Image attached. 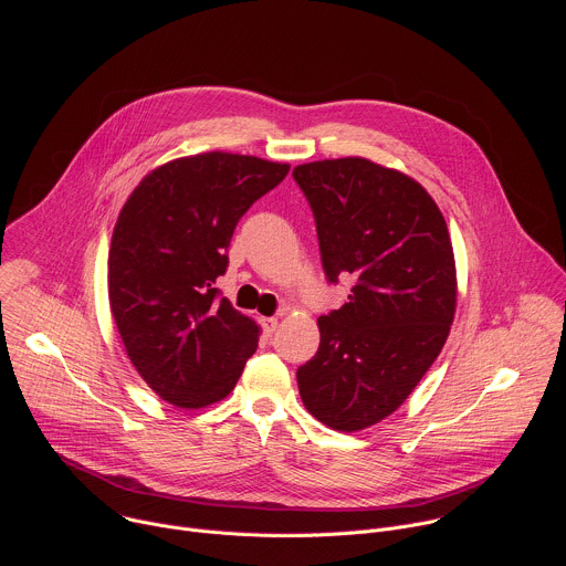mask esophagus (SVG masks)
<instances>
[{"label":"esophagus","instance_id":"esophagus-1","mask_svg":"<svg viewBox=\"0 0 566 566\" xmlns=\"http://www.w3.org/2000/svg\"><path fill=\"white\" fill-rule=\"evenodd\" d=\"M277 325H280V319L275 315L273 317H262V327H264L266 334H273L277 329Z\"/></svg>","mask_w":566,"mask_h":566}]
</instances>
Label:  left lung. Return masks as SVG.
Listing matches in <instances>:
<instances>
[{
  "label": "left lung",
  "mask_w": 566,
  "mask_h": 566,
  "mask_svg": "<svg viewBox=\"0 0 566 566\" xmlns=\"http://www.w3.org/2000/svg\"><path fill=\"white\" fill-rule=\"evenodd\" d=\"M315 217L329 282L349 300L317 317V354L297 369L304 408L338 432L396 412L441 354L457 308L446 219L412 177L363 156L293 170Z\"/></svg>",
  "instance_id": "1"
}]
</instances>
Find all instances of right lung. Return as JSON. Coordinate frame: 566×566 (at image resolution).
<instances>
[{
  "label": "right lung",
  "mask_w": 566,
  "mask_h": 566,
  "mask_svg": "<svg viewBox=\"0 0 566 566\" xmlns=\"http://www.w3.org/2000/svg\"><path fill=\"white\" fill-rule=\"evenodd\" d=\"M289 164L203 151L154 168L114 226L107 289L125 352L170 406L223 400L260 343L255 319L217 300L237 221Z\"/></svg>",
  "instance_id": "add662e5"
}]
</instances>
